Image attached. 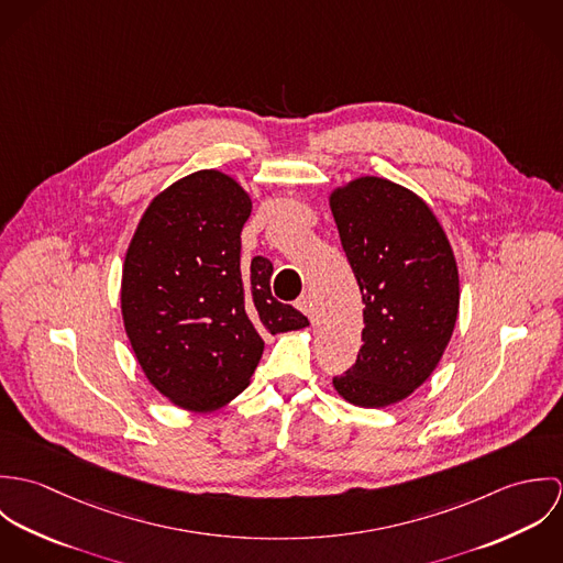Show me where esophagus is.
I'll use <instances>...</instances> for the list:
<instances>
[{
    "instance_id": "obj_1",
    "label": "esophagus",
    "mask_w": 563,
    "mask_h": 563,
    "mask_svg": "<svg viewBox=\"0 0 563 563\" xmlns=\"http://www.w3.org/2000/svg\"><path fill=\"white\" fill-rule=\"evenodd\" d=\"M295 306H297V310H301L306 317H310V314H312V301H310V297H308V295L299 297Z\"/></svg>"
}]
</instances>
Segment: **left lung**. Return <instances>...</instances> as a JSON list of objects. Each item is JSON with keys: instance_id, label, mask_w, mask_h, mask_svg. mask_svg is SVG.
Here are the masks:
<instances>
[{"instance_id": "left-lung-1", "label": "left lung", "mask_w": 563, "mask_h": 563, "mask_svg": "<svg viewBox=\"0 0 563 563\" xmlns=\"http://www.w3.org/2000/svg\"><path fill=\"white\" fill-rule=\"evenodd\" d=\"M329 208L364 303L362 349L333 388L360 407L402 401L438 366L460 312L457 262L431 208L384 177H357Z\"/></svg>"}]
</instances>
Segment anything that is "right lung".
<instances>
[{
  "instance_id": "add662e5",
  "label": "right lung",
  "mask_w": 563,
  "mask_h": 563,
  "mask_svg": "<svg viewBox=\"0 0 563 563\" xmlns=\"http://www.w3.org/2000/svg\"><path fill=\"white\" fill-rule=\"evenodd\" d=\"M251 199L214 168L190 173L150 203L128 246L121 314L150 384L181 409L236 399L264 351V333L308 319L271 292V260L241 264Z\"/></svg>"
}]
</instances>
